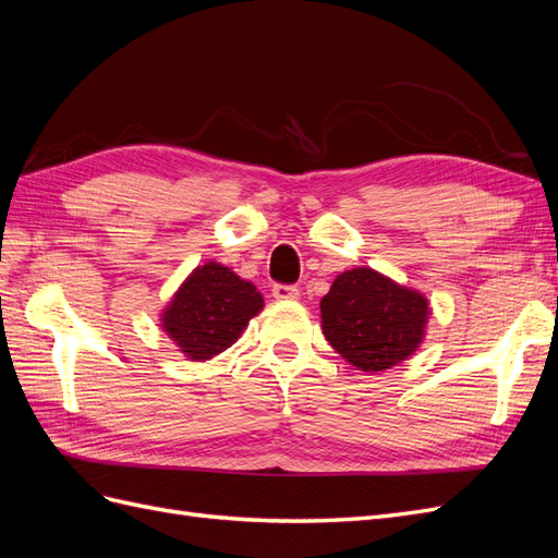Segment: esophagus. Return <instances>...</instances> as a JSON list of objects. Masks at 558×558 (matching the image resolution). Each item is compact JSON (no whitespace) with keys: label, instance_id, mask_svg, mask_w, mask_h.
<instances>
[{"label":"esophagus","instance_id":"34e87169","mask_svg":"<svg viewBox=\"0 0 558 558\" xmlns=\"http://www.w3.org/2000/svg\"><path fill=\"white\" fill-rule=\"evenodd\" d=\"M272 295L277 300H298L300 289H298V286H293V283H275L272 286Z\"/></svg>","mask_w":558,"mask_h":558}]
</instances>
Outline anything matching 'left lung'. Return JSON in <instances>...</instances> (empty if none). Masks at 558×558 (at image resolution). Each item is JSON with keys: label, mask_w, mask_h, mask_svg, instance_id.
Masks as SVG:
<instances>
[{"label": "left lung", "mask_w": 558, "mask_h": 558, "mask_svg": "<svg viewBox=\"0 0 558 558\" xmlns=\"http://www.w3.org/2000/svg\"><path fill=\"white\" fill-rule=\"evenodd\" d=\"M428 314L424 295L369 267L342 272L320 300L326 340L363 373H381L412 356Z\"/></svg>", "instance_id": "1"}]
</instances>
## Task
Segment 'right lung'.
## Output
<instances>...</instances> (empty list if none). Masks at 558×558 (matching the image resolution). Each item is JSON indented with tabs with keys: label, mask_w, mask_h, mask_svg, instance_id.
Segmentation results:
<instances>
[{
	"label": "right lung",
	"mask_w": 558,
	"mask_h": 558,
	"mask_svg": "<svg viewBox=\"0 0 558 558\" xmlns=\"http://www.w3.org/2000/svg\"><path fill=\"white\" fill-rule=\"evenodd\" d=\"M260 310L256 286L223 265L207 263L181 283L162 314V328L191 361H207L238 340Z\"/></svg>",
	"instance_id": "right-lung-1"
}]
</instances>
